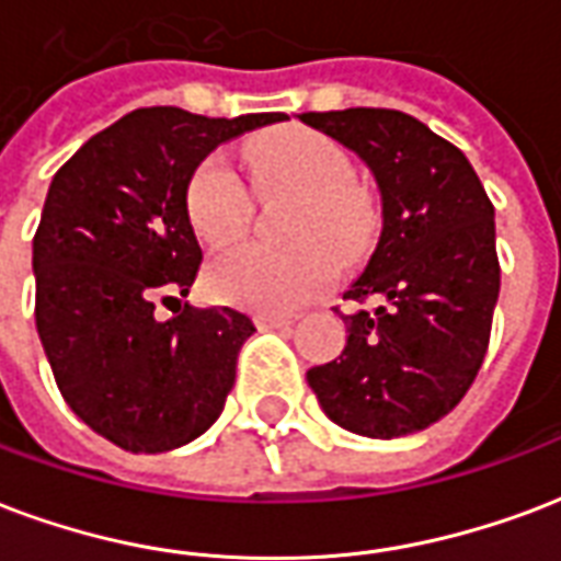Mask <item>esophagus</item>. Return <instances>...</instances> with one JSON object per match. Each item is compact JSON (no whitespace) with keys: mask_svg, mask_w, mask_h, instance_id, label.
<instances>
[{"mask_svg":"<svg viewBox=\"0 0 561 561\" xmlns=\"http://www.w3.org/2000/svg\"><path fill=\"white\" fill-rule=\"evenodd\" d=\"M255 323H259L261 330H291L294 327L291 318H273V314H259Z\"/></svg>","mask_w":561,"mask_h":561,"instance_id":"esophagus-1","label":"esophagus"}]
</instances>
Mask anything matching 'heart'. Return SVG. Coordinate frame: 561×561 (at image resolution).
<instances>
[{
  "mask_svg": "<svg viewBox=\"0 0 561 561\" xmlns=\"http://www.w3.org/2000/svg\"><path fill=\"white\" fill-rule=\"evenodd\" d=\"M247 163L259 186L300 193L291 219V249L247 243L219 255L207 267V291L219 302L261 314H288L318 297L333 279V256L351 261L368 231V205L354 186V160L342 145L300 124L276 127L247 148ZM186 219L210 249L228 247L252 217L247 184L222 157H207L186 184ZM330 245L325 252L320 247Z\"/></svg>",
  "mask_w": 561,
  "mask_h": 561,
  "instance_id": "obj_1",
  "label": "heart"
}]
</instances>
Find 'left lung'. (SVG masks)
I'll return each instance as SVG.
<instances>
[{
  "instance_id": "8db88e82",
  "label": "left lung",
  "mask_w": 561,
  "mask_h": 561,
  "mask_svg": "<svg viewBox=\"0 0 561 561\" xmlns=\"http://www.w3.org/2000/svg\"><path fill=\"white\" fill-rule=\"evenodd\" d=\"M302 124L354 151L375 175L383 228L342 314L347 344L309 368L335 425L359 437L425 431L467 396L491 339L500 297L493 205L470 160L398 110L306 112Z\"/></svg>"
}]
</instances>
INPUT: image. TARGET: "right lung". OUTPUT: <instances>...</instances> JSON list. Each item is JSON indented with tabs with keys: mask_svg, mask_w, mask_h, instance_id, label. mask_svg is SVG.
I'll use <instances>...</instances> for the list:
<instances>
[{
	"mask_svg": "<svg viewBox=\"0 0 561 561\" xmlns=\"http://www.w3.org/2000/svg\"><path fill=\"white\" fill-rule=\"evenodd\" d=\"M276 122L282 112L136 110L49 184L32 240L37 335L68 408L124 451L181 449L226 408L252 321L190 302L157 321L153 302L186 297L202 264L184 205L193 172L217 145Z\"/></svg>",
	"mask_w": 561,
	"mask_h": 561,
	"instance_id": "add662e5",
	"label": "right lung"
}]
</instances>
